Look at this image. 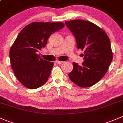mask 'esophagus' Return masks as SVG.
I'll return each instance as SVG.
<instances>
[{
	"mask_svg": "<svg viewBox=\"0 0 123 123\" xmlns=\"http://www.w3.org/2000/svg\"><path fill=\"white\" fill-rule=\"evenodd\" d=\"M63 62H63V61H55V63H56V64H62Z\"/></svg>",
	"mask_w": 123,
	"mask_h": 123,
	"instance_id": "34e87169",
	"label": "esophagus"
}]
</instances>
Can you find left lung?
<instances>
[{"label": "left lung", "instance_id": "left-lung-1", "mask_svg": "<svg viewBox=\"0 0 123 123\" xmlns=\"http://www.w3.org/2000/svg\"><path fill=\"white\" fill-rule=\"evenodd\" d=\"M74 35L77 49L84 51L82 65L73 63L70 79L82 88L91 86L105 75L112 61L110 40L106 33L93 23L82 20L65 21Z\"/></svg>", "mask_w": 123, "mask_h": 123}]
</instances>
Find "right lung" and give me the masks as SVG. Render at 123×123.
Here are the masks:
<instances>
[{"label":"right lung","instance_id":"1","mask_svg":"<svg viewBox=\"0 0 123 123\" xmlns=\"http://www.w3.org/2000/svg\"><path fill=\"white\" fill-rule=\"evenodd\" d=\"M61 22H33L19 33L9 51L11 65L19 82L29 89H36L47 81L53 67L37 52L46 47L55 32L61 29Z\"/></svg>","mask_w":123,"mask_h":123}]
</instances>
